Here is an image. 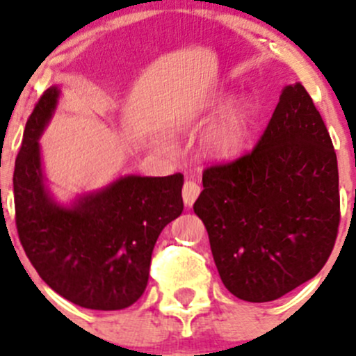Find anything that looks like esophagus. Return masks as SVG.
I'll use <instances>...</instances> for the list:
<instances>
[{
    "label": "esophagus",
    "mask_w": 356,
    "mask_h": 356,
    "mask_svg": "<svg viewBox=\"0 0 356 356\" xmlns=\"http://www.w3.org/2000/svg\"><path fill=\"white\" fill-rule=\"evenodd\" d=\"M200 193H201V188L198 182L191 181V179L186 181L184 188H182V200H184L186 207H191V204L196 201V198L200 196Z\"/></svg>",
    "instance_id": "34e87169"
}]
</instances>
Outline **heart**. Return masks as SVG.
<instances>
[{"instance_id":"obj_1","label":"heart","mask_w":356,"mask_h":356,"mask_svg":"<svg viewBox=\"0 0 356 356\" xmlns=\"http://www.w3.org/2000/svg\"><path fill=\"white\" fill-rule=\"evenodd\" d=\"M224 99H217L210 105L208 113L213 115L224 108ZM257 106L251 99L243 98L218 115L201 136V152L211 160L229 161L246 152L253 134Z\"/></svg>"}]
</instances>
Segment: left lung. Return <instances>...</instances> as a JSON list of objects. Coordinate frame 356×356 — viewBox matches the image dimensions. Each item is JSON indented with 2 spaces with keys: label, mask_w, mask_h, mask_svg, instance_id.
Masks as SVG:
<instances>
[{
  "label": "left lung",
  "mask_w": 356,
  "mask_h": 356,
  "mask_svg": "<svg viewBox=\"0 0 356 356\" xmlns=\"http://www.w3.org/2000/svg\"><path fill=\"white\" fill-rule=\"evenodd\" d=\"M193 208L239 300H277L321 272L339 227V175L327 127L300 82L282 89L253 152L204 168Z\"/></svg>",
  "instance_id": "8db88e82"
}]
</instances>
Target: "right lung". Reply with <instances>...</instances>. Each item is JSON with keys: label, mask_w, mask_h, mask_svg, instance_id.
Here are the masks:
<instances>
[{"label": "right lung", "mask_w": 356, "mask_h": 356, "mask_svg": "<svg viewBox=\"0 0 356 356\" xmlns=\"http://www.w3.org/2000/svg\"><path fill=\"white\" fill-rule=\"evenodd\" d=\"M58 96L53 86L35 103L15 160L20 243L39 277L60 296L91 310H122L145 293L158 236L182 213L184 175H125L72 207L58 204L44 184L38 143Z\"/></svg>", "instance_id": "right-lung-1"}]
</instances>
